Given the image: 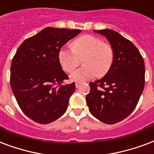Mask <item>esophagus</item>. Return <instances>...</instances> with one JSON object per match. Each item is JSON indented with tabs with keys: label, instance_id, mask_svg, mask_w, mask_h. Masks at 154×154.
Instances as JSON below:
<instances>
[{
	"label": "esophagus",
	"instance_id": "34e87169",
	"mask_svg": "<svg viewBox=\"0 0 154 154\" xmlns=\"http://www.w3.org/2000/svg\"><path fill=\"white\" fill-rule=\"evenodd\" d=\"M81 85H82V83L81 82H76V87H77V88H78Z\"/></svg>",
	"mask_w": 154,
	"mask_h": 154
}]
</instances>
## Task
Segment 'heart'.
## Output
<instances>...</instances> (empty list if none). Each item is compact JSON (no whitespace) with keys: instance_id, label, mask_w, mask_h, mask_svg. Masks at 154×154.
I'll return each mask as SVG.
<instances>
[{"instance_id":"b5f03b06","label":"heart","mask_w":154,"mask_h":154,"mask_svg":"<svg viewBox=\"0 0 154 154\" xmlns=\"http://www.w3.org/2000/svg\"><path fill=\"white\" fill-rule=\"evenodd\" d=\"M84 65L71 74V80L85 82L96 75L103 76L109 71L114 60L112 46L91 35H85L72 43V48L63 46L58 58L63 69L68 72L74 71L82 58Z\"/></svg>"}]
</instances>
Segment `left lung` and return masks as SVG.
<instances>
[{
	"mask_svg": "<svg viewBox=\"0 0 154 154\" xmlns=\"http://www.w3.org/2000/svg\"><path fill=\"white\" fill-rule=\"evenodd\" d=\"M94 32L109 41L114 60L104 77L89 84L86 103L94 118L103 123L114 124L127 118L137 105L144 87V59L135 45L117 32Z\"/></svg>",
	"mask_w": 154,
	"mask_h": 154,
	"instance_id": "left-lung-1",
	"label": "left lung"
}]
</instances>
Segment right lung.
<instances>
[{
  "label": "right lung",
  "instance_id": "obj_1",
  "mask_svg": "<svg viewBox=\"0 0 154 154\" xmlns=\"http://www.w3.org/2000/svg\"><path fill=\"white\" fill-rule=\"evenodd\" d=\"M80 32L49 27L25 40L17 50L10 67V86L20 109L34 122L51 123L68 109L75 83L55 86L68 78L58 54Z\"/></svg>",
  "mask_w": 154,
  "mask_h": 154
}]
</instances>
